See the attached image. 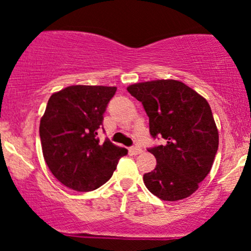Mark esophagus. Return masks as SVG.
Wrapping results in <instances>:
<instances>
[{
    "label": "esophagus",
    "instance_id": "34e87169",
    "mask_svg": "<svg viewBox=\"0 0 251 251\" xmlns=\"http://www.w3.org/2000/svg\"><path fill=\"white\" fill-rule=\"evenodd\" d=\"M142 149L138 148V146H132L131 149H129V153L133 154V155H137V154H140L142 153Z\"/></svg>",
    "mask_w": 251,
    "mask_h": 251
}]
</instances>
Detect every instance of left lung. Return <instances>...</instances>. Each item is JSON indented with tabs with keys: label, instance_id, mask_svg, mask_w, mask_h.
I'll return each instance as SVG.
<instances>
[{
	"label": "left lung",
	"instance_id": "left-lung-1",
	"mask_svg": "<svg viewBox=\"0 0 251 251\" xmlns=\"http://www.w3.org/2000/svg\"><path fill=\"white\" fill-rule=\"evenodd\" d=\"M127 91L143 103L151 137L165 142L148 149L157 165L144 175L146 188L163 201L189 197L208 176L217 153L218 131L208 101L177 80L134 83Z\"/></svg>",
	"mask_w": 251,
	"mask_h": 251
}]
</instances>
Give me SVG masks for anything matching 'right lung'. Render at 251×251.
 Here are the masks:
<instances>
[{
	"label": "right lung",
	"instance_id": "right-lung-1",
	"mask_svg": "<svg viewBox=\"0 0 251 251\" xmlns=\"http://www.w3.org/2000/svg\"><path fill=\"white\" fill-rule=\"evenodd\" d=\"M117 87L70 86L50 98L40 122L43 158L57 180L87 192L105 184L127 150L100 143L103 113Z\"/></svg>",
	"mask_w": 251,
	"mask_h": 251
}]
</instances>
